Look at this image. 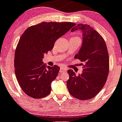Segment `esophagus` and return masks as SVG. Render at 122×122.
Segmentation results:
<instances>
[{"instance_id": "34e87169", "label": "esophagus", "mask_w": 122, "mask_h": 122, "mask_svg": "<svg viewBox=\"0 0 122 122\" xmlns=\"http://www.w3.org/2000/svg\"><path fill=\"white\" fill-rule=\"evenodd\" d=\"M67 71V69L65 67H61L60 69L59 72L60 73H63V72H66Z\"/></svg>"}]
</instances>
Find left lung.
<instances>
[{"label":"left lung","mask_w":122,"mask_h":122,"mask_svg":"<svg viewBox=\"0 0 122 122\" xmlns=\"http://www.w3.org/2000/svg\"><path fill=\"white\" fill-rule=\"evenodd\" d=\"M80 30L82 42L75 59L84 63L82 73L76 76L73 70L67 73V87L69 93L81 100L94 98L102 89L108 78L109 62L106 43L102 36L89 25L78 24L71 32Z\"/></svg>","instance_id":"8db88e82"}]
</instances>
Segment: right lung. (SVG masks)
<instances>
[{"instance_id": "add662e5", "label": "right lung", "mask_w": 122, "mask_h": 122, "mask_svg": "<svg viewBox=\"0 0 122 122\" xmlns=\"http://www.w3.org/2000/svg\"><path fill=\"white\" fill-rule=\"evenodd\" d=\"M74 25L70 22H42L28 27L21 35L14 56L15 74L21 88L30 97L39 99L50 94L51 83L60 67L46 66L42 61L44 55Z\"/></svg>"}]
</instances>
